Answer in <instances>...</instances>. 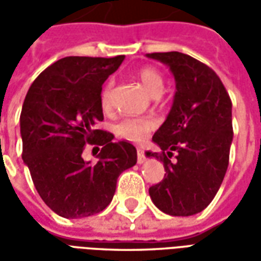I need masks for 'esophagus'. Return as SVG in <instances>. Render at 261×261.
Segmentation results:
<instances>
[{"label":"esophagus","instance_id":"34e87169","mask_svg":"<svg viewBox=\"0 0 261 261\" xmlns=\"http://www.w3.org/2000/svg\"><path fill=\"white\" fill-rule=\"evenodd\" d=\"M137 162L140 165L145 162V153H144L142 149H138V151H137Z\"/></svg>","mask_w":261,"mask_h":261}]
</instances>
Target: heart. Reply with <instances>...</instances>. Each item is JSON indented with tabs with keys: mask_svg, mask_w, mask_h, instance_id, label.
Wrapping results in <instances>:
<instances>
[{
	"mask_svg": "<svg viewBox=\"0 0 261 261\" xmlns=\"http://www.w3.org/2000/svg\"><path fill=\"white\" fill-rule=\"evenodd\" d=\"M137 76L141 81L144 88L147 89L153 97H158L164 91V76L158 69L153 67H142L137 71ZM112 92H113V82L109 81L102 92V106L109 109L112 105ZM152 128V121L147 119H136L128 117L120 121L116 125V134L127 141L142 142L147 138V134Z\"/></svg>",
	"mask_w": 261,
	"mask_h": 261,
	"instance_id": "heart-1",
	"label": "heart"
}]
</instances>
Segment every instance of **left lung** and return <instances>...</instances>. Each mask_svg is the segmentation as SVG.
I'll list each match as a JSON object with an SVG mask.
<instances>
[{
	"instance_id": "1",
	"label": "left lung",
	"mask_w": 261,
	"mask_h": 261,
	"mask_svg": "<svg viewBox=\"0 0 261 261\" xmlns=\"http://www.w3.org/2000/svg\"><path fill=\"white\" fill-rule=\"evenodd\" d=\"M147 57L168 65L176 84L169 114L152 137L162 155L145 152L161 159L166 172L149 196L165 214L194 215L213 201L228 169L232 102L218 75L198 60L179 51Z\"/></svg>"
}]
</instances>
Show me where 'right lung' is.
<instances>
[{
    "mask_svg": "<svg viewBox=\"0 0 261 261\" xmlns=\"http://www.w3.org/2000/svg\"><path fill=\"white\" fill-rule=\"evenodd\" d=\"M124 56L64 57L33 81L20 113L22 159L39 196L64 218L103 211L121 172L137 164L128 141L95 130L103 120L102 85ZM86 142L102 145L97 163L85 161Z\"/></svg>",
    "mask_w": 261,
    "mask_h": 261,
    "instance_id": "obj_1",
    "label": "right lung"
}]
</instances>
